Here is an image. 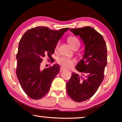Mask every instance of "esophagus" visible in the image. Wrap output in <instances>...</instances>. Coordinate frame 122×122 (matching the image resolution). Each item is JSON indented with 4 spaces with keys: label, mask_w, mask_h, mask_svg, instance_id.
<instances>
[{
    "label": "esophagus",
    "mask_w": 122,
    "mask_h": 122,
    "mask_svg": "<svg viewBox=\"0 0 122 122\" xmlns=\"http://www.w3.org/2000/svg\"><path fill=\"white\" fill-rule=\"evenodd\" d=\"M65 68H63V67H61L60 68V71L62 72V71H65Z\"/></svg>",
    "instance_id": "34e87169"
}]
</instances>
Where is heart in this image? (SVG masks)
Here are the masks:
<instances>
[{"instance_id": "1", "label": "heart", "mask_w": 122, "mask_h": 122, "mask_svg": "<svg viewBox=\"0 0 122 122\" xmlns=\"http://www.w3.org/2000/svg\"><path fill=\"white\" fill-rule=\"evenodd\" d=\"M68 42L70 45L71 46L72 48L75 47L76 45H80V42L77 38L76 37L71 36L68 38ZM59 45V43L58 42L56 46V49H57ZM75 60L74 59H71L70 58H68L66 57H60L57 60V62L60 65L62 66L63 67L65 68H71L74 65L75 63Z\"/></svg>"}]
</instances>
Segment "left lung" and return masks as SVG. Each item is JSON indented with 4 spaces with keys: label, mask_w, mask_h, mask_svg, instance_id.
Wrapping results in <instances>:
<instances>
[{
    "label": "left lung",
    "mask_w": 122,
    "mask_h": 122,
    "mask_svg": "<svg viewBox=\"0 0 122 122\" xmlns=\"http://www.w3.org/2000/svg\"><path fill=\"white\" fill-rule=\"evenodd\" d=\"M79 36L85 45L83 58L75 68L81 73L71 74L66 83L67 92L74 101L81 102L95 94L104 79L107 65V48L103 36L89 26L70 30Z\"/></svg>",
    "instance_id": "1"
}]
</instances>
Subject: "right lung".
Returning a JSON list of instances; mask_svg holds the SVG:
<instances>
[{"label":"right lung","mask_w":122,"mask_h":122,"mask_svg":"<svg viewBox=\"0 0 122 122\" xmlns=\"http://www.w3.org/2000/svg\"><path fill=\"white\" fill-rule=\"evenodd\" d=\"M69 28L58 30L38 26L28 30L19 41L16 54V74L21 88L26 94L33 100L43 97L50 89L54 78L60 71V66L41 70L42 58L54 53L60 39Z\"/></svg>","instance_id":"1"}]
</instances>
